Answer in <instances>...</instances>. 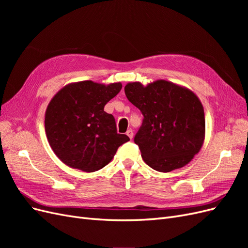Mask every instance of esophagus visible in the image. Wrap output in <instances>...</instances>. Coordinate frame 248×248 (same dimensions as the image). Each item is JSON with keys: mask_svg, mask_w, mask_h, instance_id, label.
Segmentation results:
<instances>
[{"mask_svg": "<svg viewBox=\"0 0 248 248\" xmlns=\"http://www.w3.org/2000/svg\"><path fill=\"white\" fill-rule=\"evenodd\" d=\"M126 134H127V136H128V138H129L130 140H132V139H133V131H132L131 129H128V130H127Z\"/></svg>", "mask_w": 248, "mask_h": 248, "instance_id": "34e87169", "label": "esophagus"}]
</instances>
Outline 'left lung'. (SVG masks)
I'll list each match as a JSON object with an SVG mask.
<instances>
[{"instance_id": "obj_1", "label": "left lung", "mask_w": 248, "mask_h": 248, "mask_svg": "<svg viewBox=\"0 0 248 248\" xmlns=\"http://www.w3.org/2000/svg\"><path fill=\"white\" fill-rule=\"evenodd\" d=\"M124 90L144 116L134 137L144 161L162 172L188 164L205 140V112L199 97L190 89L164 79L147 86L130 81Z\"/></svg>"}]
</instances>
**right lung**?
<instances>
[{
  "mask_svg": "<svg viewBox=\"0 0 248 248\" xmlns=\"http://www.w3.org/2000/svg\"><path fill=\"white\" fill-rule=\"evenodd\" d=\"M121 82H70L56 93L46 111L48 144L66 166L92 172L111 161L118 148L128 141L117 132L115 118L104 106L121 91Z\"/></svg>",
  "mask_w": 248,
  "mask_h": 248,
  "instance_id": "1",
  "label": "right lung"
}]
</instances>
